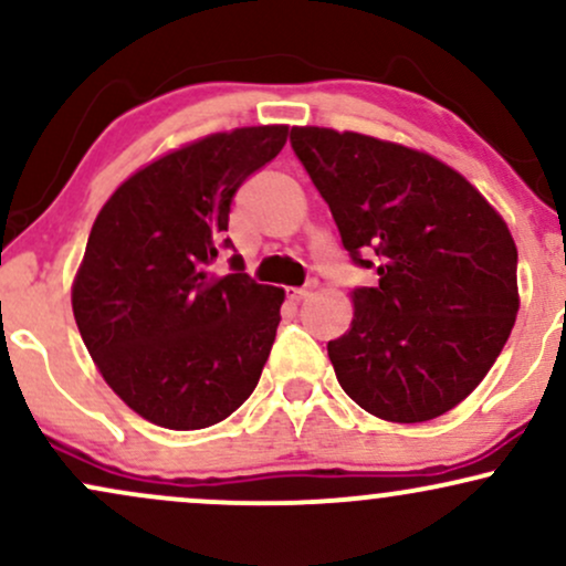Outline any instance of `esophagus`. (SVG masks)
Masks as SVG:
<instances>
[{
  "instance_id": "esophagus-1",
  "label": "esophagus",
  "mask_w": 566,
  "mask_h": 566,
  "mask_svg": "<svg viewBox=\"0 0 566 566\" xmlns=\"http://www.w3.org/2000/svg\"><path fill=\"white\" fill-rule=\"evenodd\" d=\"M287 297L292 303H301V301H305V297H308V290L305 287H292V290H287Z\"/></svg>"
}]
</instances>
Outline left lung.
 I'll return each mask as SVG.
<instances>
[{
	"instance_id": "obj_1",
	"label": "left lung",
	"mask_w": 566,
	"mask_h": 566,
	"mask_svg": "<svg viewBox=\"0 0 566 566\" xmlns=\"http://www.w3.org/2000/svg\"><path fill=\"white\" fill-rule=\"evenodd\" d=\"M292 148L359 265L378 287L350 292L348 333L327 343L337 382L388 423H426L469 396L518 311L509 223L458 170L394 140L292 127Z\"/></svg>"
}]
</instances>
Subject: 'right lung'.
I'll return each instance as SVG.
<instances>
[{"mask_svg":"<svg viewBox=\"0 0 566 566\" xmlns=\"http://www.w3.org/2000/svg\"><path fill=\"white\" fill-rule=\"evenodd\" d=\"M287 125L184 143L135 170L97 212L71 308L97 373L148 423L199 431L255 391L282 287L210 274L237 188L287 143ZM231 242L226 239V247Z\"/></svg>","mask_w":566,"mask_h":566,"instance_id":"obj_1","label":"right lung"}]
</instances>
